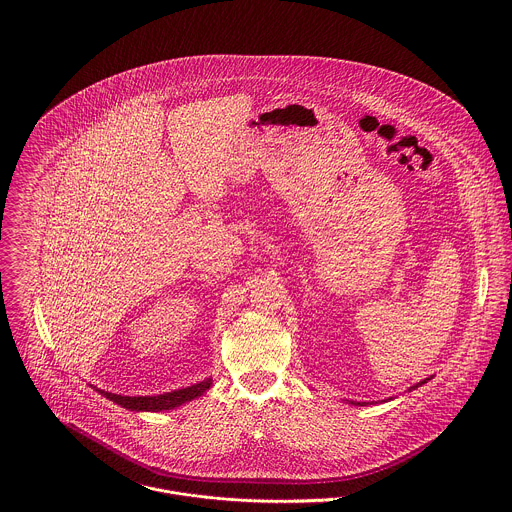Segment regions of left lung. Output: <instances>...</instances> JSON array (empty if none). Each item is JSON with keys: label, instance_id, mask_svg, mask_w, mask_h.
Wrapping results in <instances>:
<instances>
[{"label": "left lung", "instance_id": "1", "mask_svg": "<svg viewBox=\"0 0 512 512\" xmlns=\"http://www.w3.org/2000/svg\"><path fill=\"white\" fill-rule=\"evenodd\" d=\"M426 380H430V378H426ZM426 380H422V382H420V384H426ZM420 384H416V386H414V388H418V386H420Z\"/></svg>", "mask_w": 512, "mask_h": 512}]
</instances>
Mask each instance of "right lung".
Returning a JSON list of instances; mask_svg holds the SVG:
<instances>
[{
    "instance_id": "add662e5",
    "label": "right lung",
    "mask_w": 512,
    "mask_h": 512,
    "mask_svg": "<svg viewBox=\"0 0 512 512\" xmlns=\"http://www.w3.org/2000/svg\"><path fill=\"white\" fill-rule=\"evenodd\" d=\"M211 384H213V380L207 378V380L197 382L193 386L173 390V392H165V394H157V396H122V394H112V392H104V390H98V392L104 394L108 400L120 404L122 408H128V410H134V412H161V410L177 408V406L201 396L203 392H207L211 388Z\"/></svg>"
}]
</instances>
